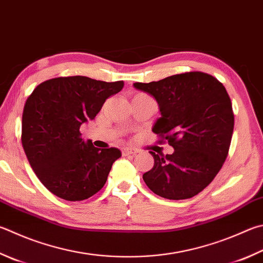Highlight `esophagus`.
Listing matches in <instances>:
<instances>
[{
	"instance_id": "1",
	"label": "esophagus",
	"mask_w": 263,
	"mask_h": 263,
	"mask_svg": "<svg viewBox=\"0 0 263 263\" xmlns=\"http://www.w3.org/2000/svg\"><path fill=\"white\" fill-rule=\"evenodd\" d=\"M139 151L136 149V148H124L123 149V155H137Z\"/></svg>"
}]
</instances>
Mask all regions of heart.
Returning <instances> with one entry per match:
<instances>
[{
  "mask_svg": "<svg viewBox=\"0 0 263 263\" xmlns=\"http://www.w3.org/2000/svg\"><path fill=\"white\" fill-rule=\"evenodd\" d=\"M138 97H146V94H144V93H137L133 98H138Z\"/></svg>",
  "mask_w": 263,
  "mask_h": 263,
  "instance_id": "obj_1",
  "label": "heart"
}]
</instances>
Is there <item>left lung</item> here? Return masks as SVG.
Segmentation results:
<instances>
[{"instance_id":"obj_1","label":"left lung","mask_w":263,"mask_h":263,"mask_svg":"<svg viewBox=\"0 0 263 263\" xmlns=\"http://www.w3.org/2000/svg\"><path fill=\"white\" fill-rule=\"evenodd\" d=\"M154 97L161 117L153 132L173 154H155L154 166L142 175L155 194L170 200L190 199L212 183L230 148L235 115L230 97L213 76L191 71L159 82L135 83Z\"/></svg>"}]
</instances>
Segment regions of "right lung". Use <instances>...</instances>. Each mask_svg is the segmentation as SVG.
<instances>
[{"label": "right lung", "instance_id": "right-lung-1", "mask_svg": "<svg viewBox=\"0 0 263 263\" xmlns=\"http://www.w3.org/2000/svg\"><path fill=\"white\" fill-rule=\"evenodd\" d=\"M123 87V80L107 83L72 76L46 80L27 98L23 148L36 177L56 197L82 201L106 184L121 152L85 142L80 126L94 119L106 100Z\"/></svg>", "mask_w": 263, "mask_h": 263}]
</instances>
